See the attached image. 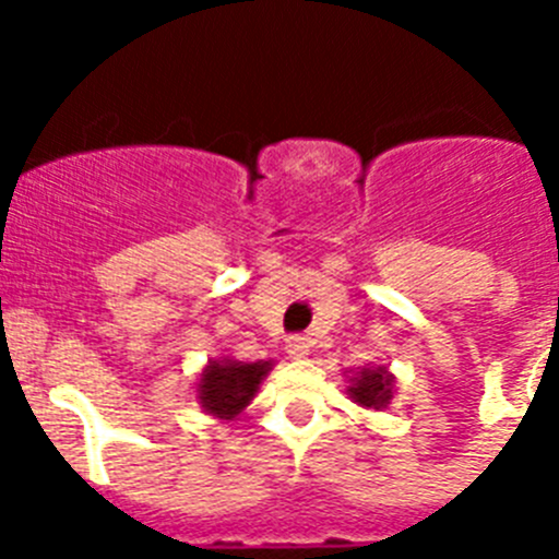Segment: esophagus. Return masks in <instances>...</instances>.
<instances>
[{"label": "esophagus", "instance_id": "1", "mask_svg": "<svg viewBox=\"0 0 559 559\" xmlns=\"http://www.w3.org/2000/svg\"><path fill=\"white\" fill-rule=\"evenodd\" d=\"M285 353L290 355V358H308L310 355V338L308 335H290L288 341H285Z\"/></svg>", "mask_w": 559, "mask_h": 559}]
</instances>
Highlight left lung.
I'll list each match as a JSON object with an SVG mask.
<instances>
[{
    "label": "left lung",
    "instance_id": "obj_1",
    "mask_svg": "<svg viewBox=\"0 0 559 559\" xmlns=\"http://www.w3.org/2000/svg\"><path fill=\"white\" fill-rule=\"evenodd\" d=\"M347 394L364 408H386L394 394V374L386 367H364L349 378Z\"/></svg>",
    "mask_w": 559,
    "mask_h": 559
}]
</instances>
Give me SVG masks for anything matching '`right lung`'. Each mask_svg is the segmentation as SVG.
I'll list each match as a JSON object with an SVG mask.
<instances>
[{"mask_svg": "<svg viewBox=\"0 0 559 559\" xmlns=\"http://www.w3.org/2000/svg\"><path fill=\"white\" fill-rule=\"evenodd\" d=\"M271 360H210L199 378V403L206 414L218 419H235L254 400L257 389L271 372Z\"/></svg>", "mask_w": 559, "mask_h": 559, "instance_id": "obj_1", "label": "right lung"}]
</instances>
